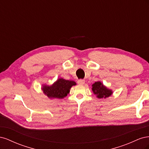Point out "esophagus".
<instances>
[{"instance_id": "esophagus-1", "label": "esophagus", "mask_w": 149, "mask_h": 149, "mask_svg": "<svg viewBox=\"0 0 149 149\" xmlns=\"http://www.w3.org/2000/svg\"><path fill=\"white\" fill-rule=\"evenodd\" d=\"M84 83H85V81H84V79H79V80L78 81V83L79 84H80V85L84 84Z\"/></svg>"}]
</instances>
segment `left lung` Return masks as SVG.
Segmentation results:
<instances>
[{"label":"left lung","mask_w":149,"mask_h":149,"mask_svg":"<svg viewBox=\"0 0 149 149\" xmlns=\"http://www.w3.org/2000/svg\"><path fill=\"white\" fill-rule=\"evenodd\" d=\"M92 91L99 99H106L110 97L113 91L112 89L107 88L102 82L96 81L92 84Z\"/></svg>","instance_id":"8db88e82"}]
</instances>
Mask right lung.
<instances>
[{"label":"right lung","instance_id":"obj_1","mask_svg":"<svg viewBox=\"0 0 149 149\" xmlns=\"http://www.w3.org/2000/svg\"><path fill=\"white\" fill-rule=\"evenodd\" d=\"M76 85L74 81L58 78L53 84L49 86L43 84L42 90L43 93L49 99H63L70 93L72 86Z\"/></svg>","mask_w":149,"mask_h":149}]
</instances>
